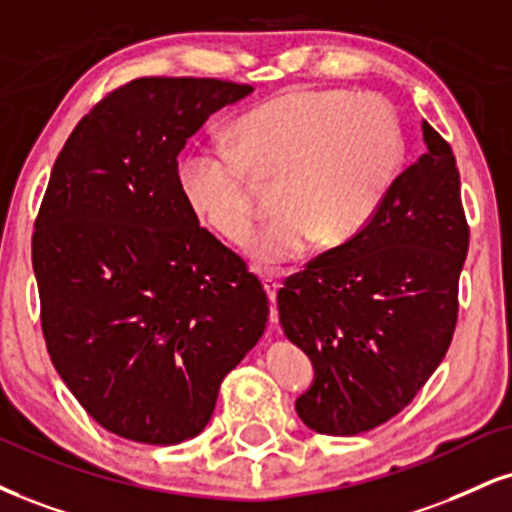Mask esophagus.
<instances>
[{
  "mask_svg": "<svg viewBox=\"0 0 512 512\" xmlns=\"http://www.w3.org/2000/svg\"><path fill=\"white\" fill-rule=\"evenodd\" d=\"M262 286H264V291H267L269 303H272V310H269V322L276 326V324H279V310H276V293H279L281 281L274 279V276H267V279H262Z\"/></svg>",
  "mask_w": 512,
  "mask_h": 512,
  "instance_id": "obj_1",
  "label": "esophagus"
}]
</instances>
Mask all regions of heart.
<instances>
[{
    "label": "heart",
    "mask_w": 512,
    "mask_h": 512,
    "mask_svg": "<svg viewBox=\"0 0 512 512\" xmlns=\"http://www.w3.org/2000/svg\"><path fill=\"white\" fill-rule=\"evenodd\" d=\"M236 152L197 145L178 162V190L190 212L221 238L250 229L248 171L279 178L276 214L245 240V257L269 272L312 245L341 248L377 217L408 159L393 104L343 90H288L233 123Z\"/></svg>",
    "instance_id": "heart-1"
}]
</instances>
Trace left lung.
<instances>
[{"instance_id":"8db88e82","label":"left lung","mask_w":512,"mask_h":512,"mask_svg":"<svg viewBox=\"0 0 512 512\" xmlns=\"http://www.w3.org/2000/svg\"><path fill=\"white\" fill-rule=\"evenodd\" d=\"M398 176L367 229L312 260L276 295L286 334L315 367L295 400L312 432L355 436L398 415L451 346L467 233L446 140Z\"/></svg>"}]
</instances>
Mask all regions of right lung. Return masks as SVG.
<instances>
[{
  "label": "right lung",
  "mask_w": 512,
  "mask_h": 512,
  "mask_svg": "<svg viewBox=\"0 0 512 512\" xmlns=\"http://www.w3.org/2000/svg\"><path fill=\"white\" fill-rule=\"evenodd\" d=\"M250 85L138 78L73 128L33 233L42 331L59 377L107 432L193 439L226 374L260 341L262 283L200 229L178 155Z\"/></svg>",
  "instance_id": "add662e5"
}]
</instances>
